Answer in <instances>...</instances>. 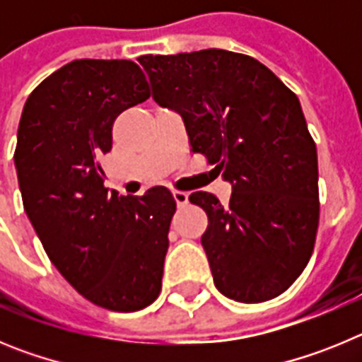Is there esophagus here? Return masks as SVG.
I'll return each instance as SVG.
<instances>
[{
	"label": "esophagus",
	"mask_w": 362,
	"mask_h": 362,
	"mask_svg": "<svg viewBox=\"0 0 362 362\" xmlns=\"http://www.w3.org/2000/svg\"><path fill=\"white\" fill-rule=\"evenodd\" d=\"M172 196H174V199H175V203H177V206H185V204L188 203V194H187V192L174 190V192H172Z\"/></svg>",
	"instance_id": "esophagus-1"
}]
</instances>
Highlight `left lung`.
<instances>
[{"instance_id":"obj_1","label":"left lung","mask_w":362,"mask_h":362,"mask_svg":"<svg viewBox=\"0 0 362 362\" xmlns=\"http://www.w3.org/2000/svg\"><path fill=\"white\" fill-rule=\"evenodd\" d=\"M153 101L177 112L194 152L232 185L230 203L188 199L209 216L201 238L214 284L263 303L300 276L319 225L317 148L297 95L257 59L221 49L137 57Z\"/></svg>"}]
</instances>
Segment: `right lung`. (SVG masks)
Segmentation results:
<instances>
[{"label": "right lung", "instance_id": "1", "mask_svg": "<svg viewBox=\"0 0 362 362\" xmlns=\"http://www.w3.org/2000/svg\"><path fill=\"white\" fill-rule=\"evenodd\" d=\"M145 74L124 59H76L28 95L14 165L23 206L57 272L94 305L136 312L161 290L170 190L119 196L103 187L101 153L121 112L146 101Z\"/></svg>", "mask_w": 362, "mask_h": 362}]
</instances>
